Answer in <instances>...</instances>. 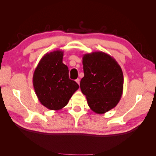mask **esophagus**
<instances>
[{
    "instance_id": "34e87169",
    "label": "esophagus",
    "mask_w": 156,
    "mask_h": 156,
    "mask_svg": "<svg viewBox=\"0 0 156 156\" xmlns=\"http://www.w3.org/2000/svg\"><path fill=\"white\" fill-rule=\"evenodd\" d=\"M75 81L77 82V83L78 84H79V83H80V79H77L76 80H75Z\"/></svg>"
}]
</instances>
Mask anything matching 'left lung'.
Masks as SVG:
<instances>
[{"mask_svg": "<svg viewBox=\"0 0 156 156\" xmlns=\"http://www.w3.org/2000/svg\"><path fill=\"white\" fill-rule=\"evenodd\" d=\"M83 65L81 92L92 111L104 114L115 107L121 99L124 86L122 68L114 58L102 51L84 54Z\"/></svg>", "mask_w": 156, "mask_h": 156, "instance_id": "left-lung-1", "label": "left lung"}]
</instances>
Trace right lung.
<instances>
[{
    "instance_id": "right-lung-1",
    "label": "right lung",
    "mask_w": 156,
    "mask_h": 156,
    "mask_svg": "<svg viewBox=\"0 0 156 156\" xmlns=\"http://www.w3.org/2000/svg\"><path fill=\"white\" fill-rule=\"evenodd\" d=\"M63 56L62 50L45 54L33 74V86L37 99L41 104L53 111L66 106L79 87L69 78L68 68L62 62Z\"/></svg>"
}]
</instances>
